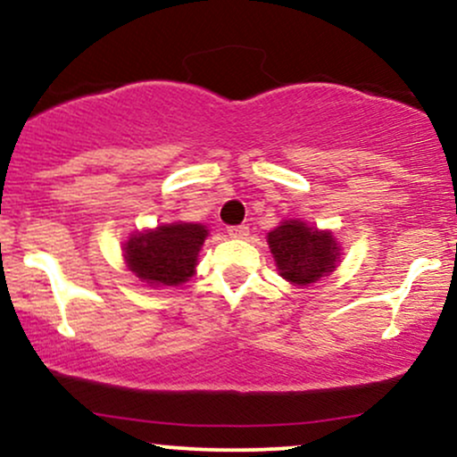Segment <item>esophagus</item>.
Wrapping results in <instances>:
<instances>
[{
  "mask_svg": "<svg viewBox=\"0 0 457 457\" xmlns=\"http://www.w3.org/2000/svg\"><path fill=\"white\" fill-rule=\"evenodd\" d=\"M228 234L232 236V238H246V236H249V228H246V225H229Z\"/></svg>",
  "mask_w": 457,
  "mask_h": 457,
  "instance_id": "esophagus-1",
  "label": "esophagus"
}]
</instances>
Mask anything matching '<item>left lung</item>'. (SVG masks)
<instances>
[{"instance_id": "1", "label": "left lung", "mask_w": 457, "mask_h": 457, "mask_svg": "<svg viewBox=\"0 0 457 457\" xmlns=\"http://www.w3.org/2000/svg\"><path fill=\"white\" fill-rule=\"evenodd\" d=\"M277 269L287 281L307 286L337 264L339 246L330 232H318L303 221H286L269 234Z\"/></svg>"}]
</instances>
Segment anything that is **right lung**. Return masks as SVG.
Here are the masks:
<instances>
[{"mask_svg":"<svg viewBox=\"0 0 457 457\" xmlns=\"http://www.w3.org/2000/svg\"><path fill=\"white\" fill-rule=\"evenodd\" d=\"M206 236L208 229L199 223L159 225L152 232L133 236L124 258L139 279L156 286H178L195 270L197 251Z\"/></svg>","mask_w":457,"mask_h":457,"instance_id":"add662e5","label":"right lung"}]
</instances>
